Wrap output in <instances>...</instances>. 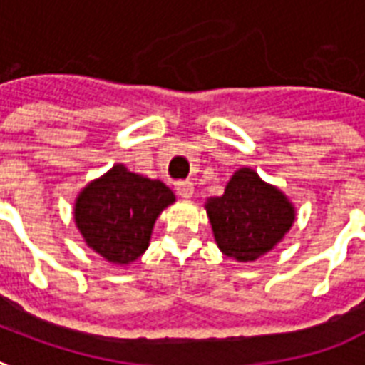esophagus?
<instances>
[{"label": "esophagus", "instance_id": "1", "mask_svg": "<svg viewBox=\"0 0 365 365\" xmlns=\"http://www.w3.org/2000/svg\"><path fill=\"white\" fill-rule=\"evenodd\" d=\"M176 193L183 199H189V197H193L195 193V187H193V182L191 180H180L176 182Z\"/></svg>", "mask_w": 365, "mask_h": 365}]
</instances>
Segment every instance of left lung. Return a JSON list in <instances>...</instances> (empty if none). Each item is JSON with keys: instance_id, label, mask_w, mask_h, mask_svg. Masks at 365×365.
<instances>
[{"instance_id": "1", "label": "left lung", "mask_w": 365, "mask_h": 365, "mask_svg": "<svg viewBox=\"0 0 365 365\" xmlns=\"http://www.w3.org/2000/svg\"><path fill=\"white\" fill-rule=\"evenodd\" d=\"M212 231L223 254L254 261L280 242L294 223V208L252 168L235 172L222 197L206 202Z\"/></svg>"}]
</instances>
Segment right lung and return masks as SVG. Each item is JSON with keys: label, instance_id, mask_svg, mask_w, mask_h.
<instances>
[{"label": "right lung", "instance_id": "add662e5", "mask_svg": "<svg viewBox=\"0 0 365 365\" xmlns=\"http://www.w3.org/2000/svg\"><path fill=\"white\" fill-rule=\"evenodd\" d=\"M170 202L174 193L165 183L117 165L79 195L76 223L94 252L123 265L145 252L155 220Z\"/></svg>", "mask_w": 365, "mask_h": 365}]
</instances>
